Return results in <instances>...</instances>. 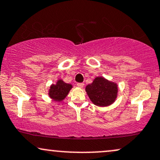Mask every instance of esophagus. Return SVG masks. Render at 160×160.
Listing matches in <instances>:
<instances>
[{
    "instance_id": "esophagus-1",
    "label": "esophagus",
    "mask_w": 160,
    "mask_h": 160,
    "mask_svg": "<svg viewBox=\"0 0 160 160\" xmlns=\"http://www.w3.org/2000/svg\"><path fill=\"white\" fill-rule=\"evenodd\" d=\"M77 86L80 88H82L84 86V83H82V82H78V83H77Z\"/></svg>"
}]
</instances>
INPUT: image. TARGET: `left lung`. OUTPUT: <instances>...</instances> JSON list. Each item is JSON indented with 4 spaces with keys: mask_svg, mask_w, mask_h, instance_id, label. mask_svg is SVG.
Instances as JSON below:
<instances>
[{
    "mask_svg": "<svg viewBox=\"0 0 160 160\" xmlns=\"http://www.w3.org/2000/svg\"><path fill=\"white\" fill-rule=\"evenodd\" d=\"M118 85L103 77H97L86 87V92L92 103L98 107H107L113 103L118 95Z\"/></svg>",
    "mask_w": 160,
    "mask_h": 160,
    "instance_id": "1",
    "label": "left lung"
}]
</instances>
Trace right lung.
Returning a JSON list of instances; mask_svg holds the SVG:
<instances>
[{
	"label": "right lung",
	"mask_w": 160,
	"mask_h": 160,
	"mask_svg": "<svg viewBox=\"0 0 160 160\" xmlns=\"http://www.w3.org/2000/svg\"><path fill=\"white\" fill-rule=\"evenodd\" d=\"M72 88V84L66 83L62 80H58L57 83L51 86L48 95L53 101L60 102L66 98Z\"/></svg>",
	"instance_id": "add662e5"
}]
</instances>
